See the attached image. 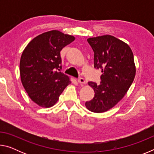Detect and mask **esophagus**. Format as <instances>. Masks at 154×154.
<instances>
[{
    "label": "esophagus",
    "instance_id": "obj_1",
    "mask_svg": "<svg viewBox=\"0 0 154 154\" xmlns=\"http://www.w3.org/2000/svg\"><path fill=\"white\" fill-rule=\"evenodd\" d=\"M77 82L79 83H81V84H84V83H85V81L83 77H79V79H77Z\"/></svg>",
    "mask_w": 154,
    "mask_h": 154
}]
</instances>
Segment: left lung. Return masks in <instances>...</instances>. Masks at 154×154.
<instances>
[{
  "instance_id": "8db88e82",
  "label": "left lung",
  "mask_w": 154,
  "mask_h": 154,
  "mask_svg": "<svg viewBox=\"0 0 154 154\" xmlns=\"http://www.w3.org/2000/svg\"><path fill=\"white\" fill-rule=\"evenodd\" d=\"M93 49L94 66L101 69L100 83L88 84L94 90L93 99L85 103L86 108L94 113H103L116 105L126 94L133 82L136 69L130 47L111 35L88 38Z\"/></svg>"
}]
</instances>
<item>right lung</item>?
<instances>
[{"mask_svg": "<svg viewBox=\"0 0 154 154\" xmlns=\"http://www.w3.org/2000/svg\"><path fill=\"white\" fill-rule=\"evenodd\" d=\"M75 40L58 30L41 34L28 44L21 56L20 70L23 86L29 97L42 107H50L71 83L60 71L62 49Z\"/></svg>", "mask_w": 154, "mask_h": 154, "instance_id": "1", "label": "right lung"}]
</instances>
